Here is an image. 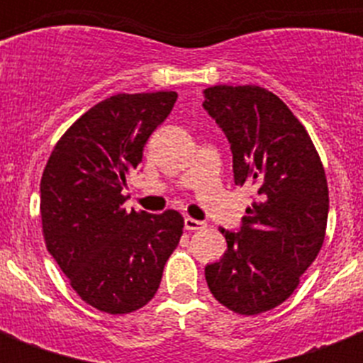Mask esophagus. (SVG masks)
<instances>
[{"label": "esophagus", "mask_w": 363, "mask_h": 363, "mask_svg": "<svg viewBox=\"0 0 363 363\" xmlns=\"http://www.w3.org/2000/svg\"><path fill=\"white\" fill-rule=\"evenodd\" d=\"M184 228H186L188 232H196V230H201V228H205V222L201 220H196V218H184Z\"/></svg>", "instance_id": "esophagus-1"}]
</instances>
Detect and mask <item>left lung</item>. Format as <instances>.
<instances>
[{
	"label": "left lung",
	"mask_w": 363,
	"mask_h": 363,
	"mask_svg": "<svg viewBox=\"0 0 363 363\" xmlns=\"http://www.w3.org/2000/svg\"><path fill=\"white\" fill-rule=\"evenodd\" d=\"M203 109L233 154V181L256 190L241 228H220L228 250L205 267L211 294L233 313L259 315L286 301L326 235L328 181L303 124L265 88L218 84Z\"/></svg>",
	"instance_id": "8db88e82"
}]
</instances>
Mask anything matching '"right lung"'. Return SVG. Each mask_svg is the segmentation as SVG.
I'll list each match as a JSON object with an SVG mask.
<instances>
[{"mask_svg":"<svg viewBox=\"0 0 363 363\" xmlns=\"http://www.w3.org/2000/svg\"><path fill=\"white\" fill-rule=\"evenodd\" d=\"M177 92L116 94L56 143L41 177L43 235L82 301L109 315L141 309L158 292L184 220L177 211L124 209L125 179Z\"/></svg>","mask_w":363,"mask_h":363,"instance_id":"right-lung-1","label":"right lung"}]
</instances>
